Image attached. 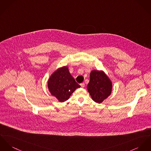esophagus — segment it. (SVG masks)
I'll return each mask as SVG.
<instances>
[{"instance_id": "34e87169", "label": "esophagus", "mask_w": 151, "mask_h": 151, "mask_svg": "<svg viewBox=\"0 0 151 151\" xmlns=\"http://www.w3.org/2000/svg\"><path fill=\"white\" fill-rule=\"evenodd\" d=\"M84 86H85V84H84V83H82L81 84V87H84Z\"/></svg>"}]
</instances>
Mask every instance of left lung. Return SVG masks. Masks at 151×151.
<instances>
[{
    "label": "left lung",
    "instance_id": "left-lung-1",
    "mask_svg": "<svg viewBox=\"0 0 151 151\" xmlns=\"http://www.w3.org/2000/svg\"><path fill=\"white\" fill-rule=\"evenodd\" d=\"M87 90L93 101L100 104L111 94L112 83L103 71L93 70Z\"/></svg>",
    "mask_w": 151,
    "mask_h": 151
}]
</instances>
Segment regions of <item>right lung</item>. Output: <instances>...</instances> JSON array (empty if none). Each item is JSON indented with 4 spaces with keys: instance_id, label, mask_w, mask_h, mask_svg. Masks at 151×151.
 <instances>
[{
    "instance_id": "right-lung-1",
    "label": "right lung",
    "mask_w": 151,
    "mask_h": 151,
    "mask_svg": "<svg viewBox=\"0 0 151 151\" xmlns=\"http://www.w3.org/2000/svg\"><path fill=\"white\" fill-rule=\"evenodd\" d=\"M47 87L51 94L61 102L68 100L70 95L79 85L70 75L67 67H63L56 70L50 77Z\"/></svg>"
}]
</instances>
